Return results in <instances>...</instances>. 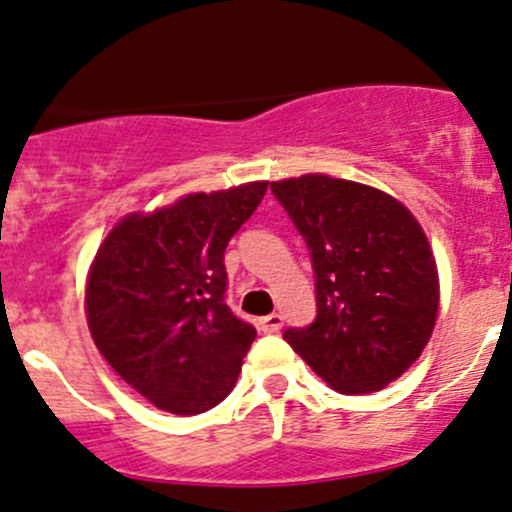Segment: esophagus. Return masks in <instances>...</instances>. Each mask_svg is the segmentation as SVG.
I'll list each match as a JSON object with an SVG mask.
<instances>
[{"label":"esophagus","mask_w":512,"mask_h":512,"mask_svg":"<svg viewBox=\"0 0 512 512\" xmlns=\"http://www.w3.org/2000/svg\"><path fill=\"white\" fill-rule=\"evenodd\" d=\"M282 314H270L265 316V319H260V328L265 333H277L279 328H282Z\"/></svg>","instance_id":"1"}]
</instances>
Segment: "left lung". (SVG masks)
<instances>
[{
	"instance_id": "8db88e82",
	"label": "left lung",
	"mask_w": 512,
	"mask_h": 512,
	"mask_svg": "<svg viewBox=\"0 0 512 512\" xmlns=\"http://www.w3.org/2000/svg\"><path fill=\"white\" fill-rule=\"evenodd\" d=\"M311 252L316 319L284 341L343 395L383 390L419 358L439 309L427 235L397 198L324 174L274 181Z\"/></svg>"
}]
</instances>
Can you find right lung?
Listing matches in <instances>:
<instances>
[{"label": "right lung", "instance_id": "1", "mask_svg": "<svg viewBox=\"0 0 512 512\" xmlns=\"http://www.w3.org/2000/svg\"><path fill=\"white\" fill-rule=\"evenodd\" d=\"M265 191L252 181L132 213L95 255L85 289L95 346L159 410L206 412L238 380L257 331L225 304L223 257Z\"/></svg>", "mask_w": 512, "mask_h": 512}]
</instances>
